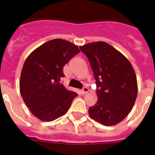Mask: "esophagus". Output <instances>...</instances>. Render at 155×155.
Listing matches in <instances>:
<instances>
[{
  "label": "esophagus",
  "instance_id": "obj_1",
  "mask_svg": "<svg viewBox=\"0 0 155 155\" xmlns=\"http://www.w3.org/2000/svg\"><path fill=\"white\" fill-rule=\"evenodd\" d=\"M87 91H88V88H87V87H84L81 89V93L82 94H84L85 93H87Z\"/></svg>",
  "mask_w": 155,
  "mask_h": 155
}]
</instances>
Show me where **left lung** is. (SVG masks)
<instances>
[{"label":"left lung","mask_w":155,"mask_h":155,"mask_svg":"<svg viewBox=\"0 0 155 155\" xmlns=\"http://www.w3.org/2000/svg\"><path fill=\"white\" fill-rule=\"evenodd\" d=\"M89 61L96 82L98 101L88 110L91 118L104 126L125 119L137 95V77L130 61L105 42L80 47Z\"/></svg>","instance_id":"8db88e82"}]
</instances>
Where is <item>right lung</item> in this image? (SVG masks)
Instances as JSON below:
<instances>
[{
    "label": "right lung",
    "instance_id": "add662e5",
    "mask_svg": "<svg viewBox=\"0 0 155 155\" xmlns=\"http://www.w3.org/2000/svg\"><path fill=\"white\" fill-rule=\"evenodd\" d=\"M80 53L68 41L55 39L42 44L27 57L20 79V92L31 113L45 122L64 116L78 94L68 91L61 80L64 66Z\"/></svg>",
    "mask_w": 155,
    "mask_h": 155
}]
</instances>
